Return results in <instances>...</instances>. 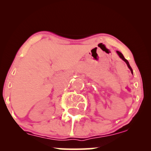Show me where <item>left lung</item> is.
Returning <instances> with one entry per match:
<instances>
[{"mask_svg":"<svg viewBox=\"0 0 151 151\" xmlns=\"http://www.w3.org/2000/svg\"><path fill=\"white\" fill-rule=\"evenodd\" d=\"M116 52H117L118 55H119V56L120 57V58L122 59V60H124V61L126 62V65H127V66H128V67H129V68L130 69V70H131V73L133 74V70H132V68H131V66H130V65H129V62H128V60H126V59L124 58V55H122V53L120 52H119V51H116Z\"/></svg>","mask_w":151,"mask_h":151,"instance_id":"1","label":"left lung"}]
</instances>
